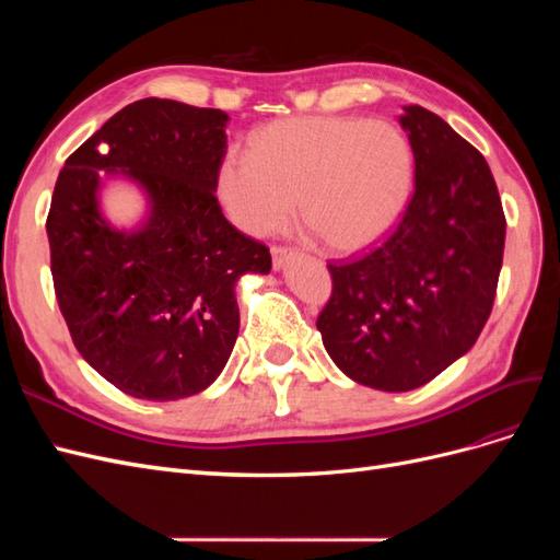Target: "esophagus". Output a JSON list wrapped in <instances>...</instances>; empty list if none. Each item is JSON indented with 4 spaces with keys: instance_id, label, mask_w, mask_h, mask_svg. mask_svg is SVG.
<instances>
[{
    "instance_id": "esophagus-1",
    "label": "esophagus",
    "mask_w": 560,
    "mask_h": 560,
    "mask_svg": "<svg viewBox=\"0 0 560 560\" xmlns=\"http://www.w3.org/2000/svg\"><path fill=\"white\" fill-rule=\"evenodd\" d=\"M270 254H273V268L276 270H280V268H284L287 264H290L294 257H296V249H292V247H282V245H276L273 247V252H270Z\"/></svg>"
}]
</instances>
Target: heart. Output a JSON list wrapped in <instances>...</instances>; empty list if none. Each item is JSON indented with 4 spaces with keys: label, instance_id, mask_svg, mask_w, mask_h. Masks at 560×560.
Here are the masks:
<instances>
[{
    "label": "heart",
    "instance_id": "b5f03b06",
    "mask_svg": "<svg viewBox=\"0 0 560 560\" xmlns=\"http://www.w3.org/2000/svg\"><path fill=\"white\" fill-rule=\"evenodd\" d=\"M411 189V142L383 118H284L257 132L249 154H231L219 171V194L243 231H284L301 200L303 224L341 254L383 238Z\"/></svg>",
    "mask_w": 560,
    "mask_h": 560
}]
</instances>
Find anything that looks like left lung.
I'll return each instance as SVG.
<instances>
[{"label": "left lung", "mask_w": 560, "mask_h": 560, "mask_svg": "<svg viewBox=\"0 0 560 560\" xmlns=\"http://www.w3.org/2000/svg\"><path fill=\"white\" fill-rule=\"evenodd\" d=\"M399 124L413 149V196L378 247L327 266L331 296L317 317L336 366L385 393L425 385L477 343L506 229L477 149L420 105H406Z\"/></svg>", "instance_id": "obj_1"}]
</instances>
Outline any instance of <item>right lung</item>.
<instances>
[{
    "mask_svg": "<svg viewBox=\"0 0 560 560\" xmlns=\"http://www.w3.org/2000/svg\"><path fill=\"white\" fill-rule=\"evenodd\" d=\"M229 114L138 100L83 142L58 175L46 233L60 313L81 358L121 393L173 401L214 383L238 338L235 282L266 276L270 252L214 196ZM150 200L142 228L98 212V173Z\"/></svg>",
    "mask_w": 560,
    "mask_h": 560,
    "instance_id": "right-lung-1",
    "label": "right lung"
}]
</instances>
